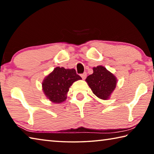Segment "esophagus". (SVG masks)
<instances>
[{"instance_id": "1", "label": "esophagus", "mask_w": 154, "mask_h": 154, "mask_svg": "<svg viewBox=\"0 0 154 154\" xmlns=\"http://www.w3.org/2000/svg\"><path fill=\"white\" fill-rule=\"evenodd\" d=\"M81 77H82V78L83 79H85V78H86V77H87L86 72H84V73H83V74L81 75Z\"/></svg>"}]
</instances>
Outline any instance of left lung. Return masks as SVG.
Returning <instances> with one entry per match:
<instances>
[{
    "mask_svg": "<svg viewBox=\"0 0 154 154\" xmlns=\"http://www.w3.org/2000/svg\"><path fill=\"white\" fill-rule=\"evenodd\" d=\"M92 92L98 98L108 100L116 88V77L105 67L98 66L93 68V73L85 79Z\"/></svg>",
    "mask_w": 154,
    "mask_h": 154,
    "instance_id": "8db88e82",
    "label": "left lung"
}]
</instances>
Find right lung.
I'll list each match as a JSON object with an SVG mask.
<instances>
[{
    "label": "right lung",
    "mask_w": 154,
    "mask_h": 154,
    "mask_svg": "<svg viewBox=\"0 0 154 154\" xmlns=\"http://www.w3.org/2000/svg\"><path fill=\"white\" fill-rule=\"evenodd\" d=\"M82 79L74 69H66L57 66L42 82V89L46 97L54 103L66 100L69 88L75 82Z\"/></svg>",
    "instance_id": "right-lung-1"
}]
</instances>
